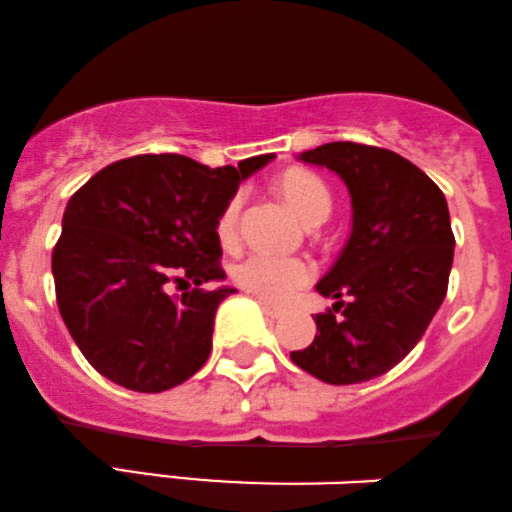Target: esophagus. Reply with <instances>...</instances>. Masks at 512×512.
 <instances>
[{
  "mask_svg": "<svg viewBox=\"0 0 512 512\" xmlns=\"http://www.w3.org/2000/svg\"><path fill=\"white\" fill-rule=\"evenodd\" d=\"M258 304H261V309L266 311V314L270 316V318H282L285 316V311L282 309H278V306H273V304H268L266 299H258Z\"/></svg>",
  "mask_w": 512,
  "mask_h": 512,
  "instance_id": "obj_1",
  "label": "esophagus"
}]
</instances>
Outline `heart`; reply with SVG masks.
Instances as JSON below:
<instances>
[{
    "instance_id": "1",
    "label": "heart",
    "mask_w": 512,
    "mask_h": 512,
    "mask_svg": "<svg viewBox=\"0 0 512 512\" xmlns=\"http://www.w3.org/2000/svg\"><path fill=\"white\" fill-rule=\"evenodd\" d=\"M280 191L292 208L297 210L302 218L309 222H323L333 208V196H330L328 184L311 170H290L280 177ZM244 196L234 194L222 208L218 218V237L225 244L234 242L239 230V215H242ZM314 278V268L302 258H287L273 256L256 251V254L246 256L242 263L234 268V280L244 287V290L258 294V297L268 299V302H285L290 299L299 287Z\"/></svg>"
}]
</instances>
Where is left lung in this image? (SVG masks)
Returning a JSON list of instances; mask_svg holds the SVG:
<instances>
[{"mask_svg":"<svg viewBox=\"0 0 512 512\" xmlns=\"http://www.w3.org/2000/svg\"><path fill=\"white\" fill-rule=\"evenodd\" d=\"M299 160L328 167L352 198V232L316 290V338L292 362L333 386L383 376L414 350L448 292L455 237L443 191L393 150L335 141Z\"/></svg>","mask_w":512,"mask_h":512,"instance_id":"obj_1","label":"left lung"}]
</instances>
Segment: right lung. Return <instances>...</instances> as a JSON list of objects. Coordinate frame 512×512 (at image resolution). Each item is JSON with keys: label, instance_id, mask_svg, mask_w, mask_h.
<instances>
[{"label": "right lung", "instance_id": "1", "mask_svg": "<svg viewBox=\"0 0 512 512\" xmlns=\"http://www.w3.org/2000/svg\"><path fill=\"white\" fill-rule=\"evenodd\" d=\"M273 160L237 167L184 155L112 162L69 198L52 251L57 306L71 338L98 374L136 393H162L206 364L220 302L237 290H201L225 280L218 218L242 179ZM196 284L182 298L171 294Z\"/></svg>", "mask_w": 512, "mask_h": 512}]
</instances>
